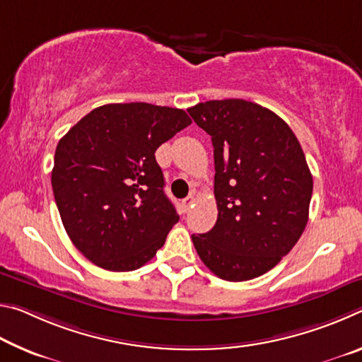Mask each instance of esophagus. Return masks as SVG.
<instances>
[{"mask_svg": "<svg viewBox=\"0 0 362 362\" xmlns=\"http://www.w3.org/2000/svg\"><path fill=\"white\" fill-rule=\"evenodd\" d=\"M193 204H194V196L193 194L187 196V198L182 201V207H183V211H185V212H188L189 209H192Z\"/></svg>", "mask_w": 362, "mask_h": 362, "instance_id": "obj_1", "label": "esophagus"}]
</instances>
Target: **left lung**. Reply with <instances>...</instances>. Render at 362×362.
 I'll return each mask as SVG.
<instances>
[{
    "mask_svg": "<svg viewBox=\"0 0 362 362\" xmlns=\"http://www.w3.org/2000/svg\"><path fill=\"white\" fill-rule=\"evenodd\" d=\"M187 112L211 136L217 222L193 235L196 252L231 283L254 279L291 252L308 222L313 177L296 134L276 113L243 99Z\"/></svg>",
    "mask_w": 362,
    "mask_h": 362,
    "instance_id": "8db88e82",
    "label": "left lung"
}]
</instances>
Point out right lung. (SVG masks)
Returning <instances> with one entry per match:
<instances>
[{
	"mask_svg": "<svg viewBox=\"0 0 362 362\" xmlns=\"http://www.w3.org/2000/svg\"><path fill=\"white\" fill-rule=\"evenodd\" d=\"M189 124L179 108L108 103L59 140L54 198L86 259L108 272H132L163 247L179 216L164 194L155 151Z\"/></svg>",
	"mask_w": 362,
	"mask_h": 362,
	"instance_id": "add662e5",
	"label": "right lung"
}]
</instances>
